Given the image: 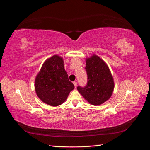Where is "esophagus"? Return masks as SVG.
Listing matches in <instances>:
<instances>
[{"mask_svg": "<svg viewBox=\"0 0 150 150\" xmlns=\"http://www.w3.org/2000/svg\"><path fill=\"white\" fill-rule=\"evenodd\" d=\"M73 84H74V87L76 88V87H77V84H78V83H77V82H75V81H74V82L73 83Z\"/></svg>", "mask_w": 150, "mask_h": 150, "instance_id": "obj_1", "label": "esophagus"}]
</instances>
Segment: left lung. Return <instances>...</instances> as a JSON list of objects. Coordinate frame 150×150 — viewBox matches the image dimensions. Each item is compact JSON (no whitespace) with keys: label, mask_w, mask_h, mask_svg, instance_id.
Here are the masks:
<instances>
[{"label":"left lung","mask_w":150,"mask_h":150,"mask_svg":"<svg viewBox=\"0 0 150 150\" xmlns=\"http://www.w3.org/2000/svg\"><path fill=\"white\" fill-rule=\"evenodd\" d=\"M87 84L78 86L79 93L90 104L98 106L108 100L114 89V81L108 66L96 55L86 59Z\"/></svg>","instance_id":"1"}]
</instances>
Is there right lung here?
I'll return each mask as SVG.
<instances>
[{
  "label": "right lung",
  "mask_w": 150,
  "mask_h": 150,
  "mask_svg": "<svg viewBox=\"0 0 150 150\" xmlns=\"http://www.w3.org/2000/svg\"><path fill=\"white\" fill-rule=\"evenodd\" d=\"M63 59L55 55L44 62L35 81L36 94L50 106L64 103L74 86L68 78Z\"/></svg>",
  "instance_id": "right-lung-1"
}]
</instances>
